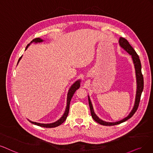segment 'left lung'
Segmentation results:
<instances>
[{"mask_svg": "<svg viewBox=\"0 0 153 153\" xmlns=\"http://www.w3.org/2000/svg\"><path fill=\"white\" fill-rule=\"evenodd\" d=\"M119 45L120 46L123 48L125 51H126L129 54H131L132 60H133V63L134 64V67H135V70H136V80H137V91H136V100H135V103H134V106L132 110V111L130 112L129 115L124 118V119L121 120L118 122H115V123H107V122H105L100 119L99 118V117L95 114L92 104H91V102L90 101V97H88V103H89V106L90 108V112H91V117L94 119L95 121H96L97 123L99 124L103 125V126H114V125H117L119 124L122 123H124V122L126 121L129 119H130L131 117H132V115L135 114L136 111L137 110V108L139 107V102L140 99V96H141V94L143 91V88H144V79H143V76L141 72V64H140V61L139 59V56L137 55V54L135 51V50H134L133 48L131 46V45L129 43L125 38L120 37L119 38Z\"/></svg>", "mask_w": 153, "mask_h": 153, "instance_id": "1", "label": "left lung"}]
</instances>
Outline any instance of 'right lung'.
Here are the masks:
<instances>
[{
    "instance_id": "right-lung-1",
    "label": "right lung",
    "mask_w": 153,
    "mask_h": 153,
    "mask_svg": "<svg viewBox=\"0 0 153 153\" xmlns=\"http://www.w3.org/2000/svg\"><path fill=\"white\" fill-rule=\"evenodd\" d=\"M43 41V39H42L39 38H35L31 42H30L29 44L27 45V46L26 48V50H27V48H28V46L30 45V43H32V42H35V43H38V42H41ZM22 56L20 57V58L19 59V61H18L17 63H19V62L20 61V59H21ZM80 80H77L75 83H73L71 87H70V88L69 89L68 91V96H67V105L66 107V110H65V112L63 114V115L62 116V117H61L58 120H57L55 123H53L51 124H40V123H34V122H32L29 120V122H30V123H32L33 124L35 125H37L38 126L40 127H46V128H52V127H56L57 126H59V125H61L62 124H63L64 122L65 121V120L67 118V116L68 115V112H69V109H70V101L71 98L73 95V94H75V92L76 91V90H78L79 88H80Z\"/></svg>"
}]
</instances>
